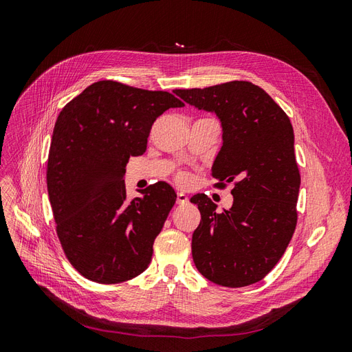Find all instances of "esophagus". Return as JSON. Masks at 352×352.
<instances>
[{
    "label": "esophagus",
    "mask_w": 352,
    "mask_h": 352,
    "mask_svg": "<svg viewBox=\"0 0 352 352\" xmlns=\"http://www.w3.org/2000/svg\"><path fill=\"white\" fill-rule=\"evenodd\" d=\"M176 202H177L179 206H185V204H188V202H189V198H188V195L184 194V192H177Z\"/></svg>",
    "instance_id": "34e87169"
}]
</instances>
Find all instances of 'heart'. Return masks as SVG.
Segmentation results:
<instances>
[{
  "mask_svg": "<svg viewBox=\"0 0 352 352\" xmlns=\"http://www.w3.org/2000/svg\"><path fill=\"white\" fill-rule=\"evenodd\" d=\"M177 180H179V182L180 184H188L189 182V180H190V177H189V175L188 173H179L177 175Z\"/></svg>",
  "mask_w": 352,
  "mask_h": 352,
  "instance_id": "b5f03b06",
  "label": "heart"
}]
</instances>
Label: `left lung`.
I'll return each instance as SVG.
<instances>
[{
  "mask_svg": "<svg viewBox=\"0 0 352 352\" xmlns=\"http://www.w3.org/2000/svg\"><path fill=\"white\" fill-rule=\"evenodd\" d=\"M173 92L198 110L216 113L223 145L211 175L217 188L235 185L232 207L220 212L204 194L190 198L201 212L192 235L197 269L228 287L260 282L280 260L296 226L301 176L289 117L247 80Z\"/></svg>",
  "mask_w": 352,
  "mask_h": 352,
  "instance_id": "left-lung-1",
  "label": "left lung"
}]
</instances>
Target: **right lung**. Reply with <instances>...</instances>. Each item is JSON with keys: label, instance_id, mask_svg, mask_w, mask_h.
<instances>
[{"label": "right lung", "instance_id": "1", "mask_svg": "<svg viewBox=\"0 0 352 352\" xmlns=\"http://www.w3.org/2000/svg\"><path fill=\"white\" fill-rule=\"evenodd\" d=\"M184 105L166 91L100 80L58 114L48 154V197L63 251L87 279L122 283L150 264L176 194L157 182L129 201L126 164L145 153L157 117Z\"/></svg>", "mask_w": 352, "mask_h": 352}]
</instances>
